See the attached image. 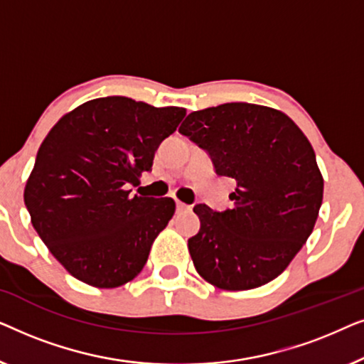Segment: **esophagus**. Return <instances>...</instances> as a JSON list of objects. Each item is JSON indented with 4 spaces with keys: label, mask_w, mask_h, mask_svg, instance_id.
I'll use <instances>...</instances> for the list:
<instances>
[{
    "label": "esophagus",
    "mask_w": 364,
    "mask_h": 364,
    "mask_svg": "<svg viewBox=\"0 0 364 364\" xmlns=\"http://www.w3.org/2000/svg\"><path fill=\"white\" fill-rule=\"evenodd\" d=\"M176 207H177V212H183V210H191V205H186V203L181 202V200H176Z\"/></svg>",
    "instance_id": "1"
}]
</instances>
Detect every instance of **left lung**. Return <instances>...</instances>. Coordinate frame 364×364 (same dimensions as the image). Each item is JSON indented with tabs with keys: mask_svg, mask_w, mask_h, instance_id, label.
<instances>
[{
	"mask_svg": "<svg viewBox=\"0 0 364 364\" xmlns=\"http://www.w3.org/2000/svg\"><path fill=\"white\" fill-rule=\"evenodd\" d=\"M182 136L203 149L217 176L235 178L227 210L198 203L200 230L188 238L196 270L222 290H250L295 258L320 212L323 177L315 151L275 109L227 102L188 114Z\"/></svg>",
	"mask_w": 364,
	"mask_h": 364,
	"instance_id": "1",
	"label": "left lung"
}]
</instances>
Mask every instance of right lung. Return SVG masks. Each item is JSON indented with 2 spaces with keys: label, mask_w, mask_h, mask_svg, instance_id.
<instances>
[{
  "label": "right lung",
  "mask_w": 364,
  "mask_h": 364,
  "mask_svg": "<svg viewBox=\"0 0 364 364\" xmlns=\"http://www.w3.org/2000/svg\"><path fill=\"white\" fill-rule=\"evenodd\" d=\"M183 116L182 107L99 97L49 131L24 188V203L34 230L74 278L116 288L141 273L176 202L131 197L126 188L152 171L154 152Z\"/></svg>",
  "instance_id": "right-lung-1"
}]
</instances>
